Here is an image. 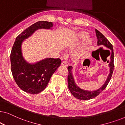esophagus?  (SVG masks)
Instances as JSON below:
<instances>
[{
	"mask_svg": "<svg viewBox=\"0 0 125 125\" xmlns=\"http://www.w3.org/2000/svg\"><path fill=\"white\" fill-rule=\"evenodd\" d=\"M61 65H63V66H68L67 62H66V61H62V63H61Z\"/></svg>",
	"mask_w": 125,
	"mask_h": 125,
	"instance_id": "esophagus-1",
	"label": "esophagus"
}]
</instances>
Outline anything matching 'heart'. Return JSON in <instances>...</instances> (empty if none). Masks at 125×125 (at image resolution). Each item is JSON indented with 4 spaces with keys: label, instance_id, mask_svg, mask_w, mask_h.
Masks as SVG:
<instances>
[{
    "label": "heart",
    "instance_id": "obj_1",
    "mask_svg": "<svg viewBox=\"0 0 125 125\" xmlns=\"http://www.w3.org/2000/svg\"><path fill=\"white\" fill-rule=\"evenodd\" d=\"M88 34L86 33V32H80V33H78V39L80 41L83 42V41L86 40V39H88ZM92 40H90V39H88V40L86 41V42H85V44H83V47L80 49V51L74 53V54H73L74 57L76 58V59H77V58H79L80 56L83 55V54H84L90 48V45H91L92 44Z\"/></svg>",
    "mask_w": 125,
    "mask_h": 125
}]
</instances>
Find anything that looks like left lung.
Masks as SVG:
<instances>
[{
	"instance_id": "obj_1",
	"label": "left lung",
	"mask_w": 125,
	"mask_h": 125,
	"mask_svg": "<svg viewBox=\"0 0 125 125\" xmlns=\"http://www.w3.org/2000/svg\"><path fill=\"white\" fill-rule=\"evenodd\" d=\"M96 36L97 38V45H103L107 47V48L110 49L112 51L110 53V61L109 62V60L107 62H109V67H110V73H109L106 81L102 86L98 90L95 91H88V90H84L80 89L79 87L77 86L76 83L74 82V78L72 75V66H69L68 67V88L72 94V95L75 98L81 100H89L90 99L95 98L97 95H98L105 89L106 88L107 85L110 81L112 77L113 72L114 68V52L113 47L112 44L110 43V42L104 36L103 34L95 29V30Z\"/></svg>"
}]
</instances>
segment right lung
<instances>
[{"instance_id": "add662e5", "label": "right lung", "mask_w": 125, "mask_h": 125, "mask_svg": "<svg viewBox=\"0 0 125 125\" xmlns=\"http://www.w3.org/2000/svg\"><path fill=\"white\" fill-rule=\"evenodd\" d=\"M52 22L37 21L28 27L16 37L10 54L11 69L15 83L22 90L30 94H38L47 86L51 76L60 65V59L47 58L35 64L23 59L21 45L24 39L40 28L50 29Z\"/></svg>"}]
</instances>
